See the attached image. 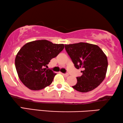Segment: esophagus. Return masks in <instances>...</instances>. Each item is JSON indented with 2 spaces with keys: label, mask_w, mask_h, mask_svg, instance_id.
I'll use <instances>...</instances> for the list:
<instances>
[{
  "label": "esophagus",
  "mask_w": 123,
  "mask_h": 123,
  "mask_svg": "<svg viewBox=\"0 0 123 123\" xmlns=\"http://www.w3.org/2000/svg\"><path fill=\"white\" fill-rule=\"evenodd\" d=\"M63 76H65V77H67V76H69V74H68V73H63Z\"/></svg>",
  "instance_id": "34e87169"
}]
</instances>
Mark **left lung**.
<instances>
[{
	"label": "left lung",
	"mask_w": 123,
	"mask_h": 123,
	"mask_svg": "<svg viewBox=\"0 0 123 123\" xmlns=\"http://www.w3.org/2000/svg\"><path fill=\"white\" fill-rule=\"evenodd\" d=\"M65 49L74 67L82 68V75L77 77L72 87L78 92L86 93L98 87L104 80L108 67L106 55L95 44L80 42L65 44Z\"/></svg>",
	"instance_id": "obj_1"
}]
</instances>
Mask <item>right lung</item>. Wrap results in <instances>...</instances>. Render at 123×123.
<instances>
[{"instance_id":"add662e5","label":"right lung","mask_w":123,"mask_h":123,"mask_svg":"<svg viewBox=\"0 0 123 123\" xmlns=\"http://www.w3.org/2000/svg\"><path fill=\"white\" fill-rule=\"evenodd\" d=\"M63 44L38 40L24 45L17 54L15 67L18 77L30 90H39L51 84L56 73L44 68L63 50Z\"/></svg>"}]
</instances>
